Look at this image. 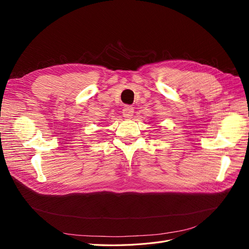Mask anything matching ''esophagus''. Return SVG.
<instances>
[{"label": "esophagus", "instance_id": "obj_1", "mask_svg": "<svg viewBox=\"0 0 249 249\" xmlns=\"http://www.w3.org/2000/svg\"><path fill=\"white\" fill-rule=\"evenodd\" d=\"M134 114V109L130 105H125L124 108L123 109V115L125 118H131Z\"/></svg>", "mask_w": 249, "mask_h": 249}]
</instances>
